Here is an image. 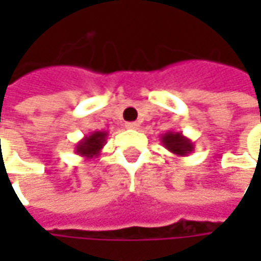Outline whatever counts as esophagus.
I'll use <instances>...</instances> for the list:
<instances>
[{
    "instance_id": "esophagus-1",
    "label": "esophagus",
    "mask_w": 261,
    "mask_h": 261,
    "mask_svg": "<svg viewBox=\"0 0 261 261\" xmlns=\"http://www.w3.org/2000/svg\"><path fill=\"white\" fill-rule=\"evenodd\" d=\"M125 126H126V129H132V130L139 129V123H138V122H127Z\"/></svg>"
}]
</instances>
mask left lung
<instances>
[{"mask_svg":"<svg viewBox=\"0 0 261 261\" xmlns=\"http://www.w3.org/2000/svg\"><path fill=\"white\" fill-rule=\"evenodd\" d=\"M160 141L166 149H168L171 154L177 156H187L195 151L193 142L189 138H186L181 132L168 130L160 136Z\"/></svg>","mask_w":261,"mask_h":261,"instance_id":"left-lung-1","label":"left lung"}]
</instances>
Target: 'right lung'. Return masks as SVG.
<instances>
[{
	"instance_id": "obj_1",
	"label": "right lung",
	"mask_w": 261,
	"mask_h": 261,
	"mask_svg": "<svg viewBox=\"0 0 261 261\" xmlns=\"http://www.w3.org/2000/svg\"><path fill=\"white\" fill-rule=\"evenodd\" d=\"M107 136L109 134L105 130H94L90 135L84 136L78 144L75 145L76 155L87 158V160H93L101 154V149L107 142Z\"/></svg>"
}]
</instances>
